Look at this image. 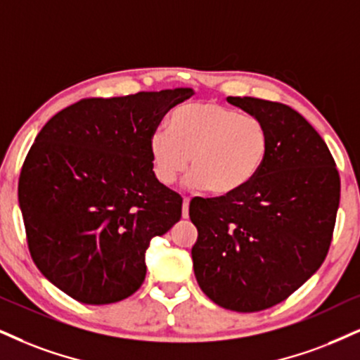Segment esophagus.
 <instances>
[{"label":"esophagus","instance_id":"1","mask_svg":"<svg viewBox=\"0 0 360 360\" xmlns=\"http://www.w3.org/2000/svg\"><path fill=\"white\" fill-rule=\"evenodd\" d=\"M188 205H190L188 198H184V203H181V217H184V219H188Z\"/></svg>","mask_w":360,"mask_h":360}]
</instances>
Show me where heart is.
<instances>
[{
	"label": "heart",
	"instance_id": "b5f03b06",
	"mask_svg": "<svg viewBox=\"0 0 360 360\" xmlns=\"http://www.w3.org/2000/svg\"><path fill=\"white\" fill-rule=\"evenodd\" d=\"M153 173L173 185L192 162L188 185L219 197L240 192L255 179L269 153V133L259 118L217 101H192L170 115V131L148 140Z\"/></svg>",
	"mask_w": 360,
	"mask_h": 360
}]
</instances>
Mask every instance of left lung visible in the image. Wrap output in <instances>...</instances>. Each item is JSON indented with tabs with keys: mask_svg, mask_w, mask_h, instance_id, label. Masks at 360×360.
<instances>
[{
	"mask_svg": "<svg viewBox=\"0 0 360 360\" xmlns=\"http://www.w3.org/2000/svg\"><path fill=\"white\" fill-rule=\"evenodd\" d=\"M227 101L264 123L269 153L240 192L190 202L198 230L193 272L217 305L259 312L294 294L326 260L340 179L326 141L290 106L252 96Z\"/></svg>",
	"mask_w": 360,
	"mask_h": 360,
	"instance_id": "8db88e82",
	"label": "left lung"
}]
</instances>
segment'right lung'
Here are the masks:
<instances>
[{"mask_svg":"<svg viewBox=\"0 0 360 360\" xmlns=\"http://www.w3.org/2000/svg\"><path fill=\"white\" fill-rule=\"evenodd\" d=\"M192 88L86 98L38 133L18 200L31 259L75 300L120 302L139 290L153 237L181 217V197L153 173L148 140Z\"/></svg>","mask_w":360,"mask_h":360,"instance_id":"obj_1","label":"right lung"}]
</instances>
